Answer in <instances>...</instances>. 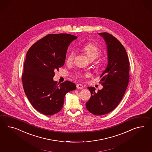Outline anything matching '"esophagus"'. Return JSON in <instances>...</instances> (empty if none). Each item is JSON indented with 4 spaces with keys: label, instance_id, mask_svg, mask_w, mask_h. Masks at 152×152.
Returning <instances> with one entry per match:
<instances>
[{
    "label": "esophagus",
    "instance_id": "1",
    "mask_svg": "<svg viewBox=\"0 0 152 152\" xmlns=\"http://www.w3.org/2000/svg\"><path fill=\"white\" fill-rule=\"evenodd\" d=\"M76 87L77 89H83V86L81 85V84H78L76 85Z\"/></svg>",
    "mask_w": 152,
    "mask_h": 152
}]
</instances>
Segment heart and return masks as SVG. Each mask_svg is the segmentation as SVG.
I'll return each mask as SVG.
<instances>
[{
  "mask_svg": "<svg viewBox=\"0 0 152 152\" xmlns=\"http://www.w3.org/2000/svg\"><path fill=\"white\" fill-rule=\"evenodd\" d=\"M82 50L89 60L95 59L101 55L102 50L96 45L90 43L85 45L82 47ZM75 58L74 52L72 51L70 53L67 58V63H72L74 61Z\"/></svg>",
  "mask_w": 152,
  "mask_h": 152,
  "instance_id": "b5f03b06",
  "label": "heart"
}]
</instances>
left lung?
<instances>
[{"label":"left lung","instance_id":"left-lung-1","mask_svg":"<svg viewBox=\"0 0 152 152\" xmlns=\"http://www.w3.org/2000/svg\"><path fill=\"white\" fill-rule=\"evenodd\" d=\"M107 46L108 64L100 76L103 88L95 92V88L88 87L91 96L86 107L93 114L102 115L113 111L122 99L129 82L130 64L125 48L111 34H98Z\"/></svg>","mask_w":152,"mask_h":152}]
</instances>
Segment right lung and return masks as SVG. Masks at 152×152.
Instances as JSON below:
<instances>
[{"label": "right lung", "mask_w": 152, "mask_h": 152, "mask_svg": "<svg viewBox=\"0 0 152 152\" xmlns=\"http://www.w3.org/2000/svg\"><path fill=\"white\" fill-rule=\"evenodd\" d=\"M77 38L70 34H49L32 45L26 54L23 89L32 105L44 115L60 111L66 94L76 88L72 82L57 84L53 78L54 71L64 65L68 47Z\"/></svg>", "instance_id": "add662e5"}]
</instances>
